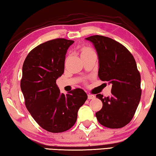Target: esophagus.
Here are the masks:
<instances>
[{
  "label": "esophagus",
  "mask_w": 156,
  "mask_h": 156,
  "mask_svg": "<svg viewBox=\"0 0 156 156\" xmlns=\"http://www.w3.org/2000/svg\"><path fill=\"white\" fill-rule=\"evenodd\" d=\"M94 98H95L94 95H92V94L88 95V99H89V100H91V99H94Z\"/></svg>",
  "instance_id": "esophagus-1"
}]
</instances>
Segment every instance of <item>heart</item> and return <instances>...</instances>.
Listing matches in <instances>:
<instances>
[{
    "instance_id": "heart-1",
    "label": "heart",
    "mask_w": 156,
    "mask_h": 156,
    "mask_svg": "<svg viewBox=\"0 0 156 156\" xmlns=\"http://www.w3.org/2000/svg\"><path fill=\"white\" fill-rule=\"evenodd\" d=\"M93 51L91 50L90 48H88V47H86V48H83L82 50V53L81 54H84V53H90V52H92Z\"/></svg>"
}]
</instances>
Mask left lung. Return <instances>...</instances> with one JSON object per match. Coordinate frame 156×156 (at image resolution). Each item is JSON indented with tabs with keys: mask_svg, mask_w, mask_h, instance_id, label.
<instances>
[{
	"mask_svg": "<svg viewBox=\"0 0 156 156\" xmlns=\"http://www.w3.org/2000/svg\"><path fill=\"white\" fill-rule=\"evenodd\" d=\"M93 43L98 57V76L112 84L111 95L96 97L103 108L96 113L104 127L118 129L130 122L141 96V75L132 53L123 45L110 38L94 35L86 38Z\"/></svg>",
	"mask_w": 156,
	"mask_h": 156,
	"instance_id": "obj_1",
	"label": "left lung"
}]
</instances>
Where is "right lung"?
Segmentation results:
<instances>
[{
	"mask_svg": "<svg viewBox=\"0 0 156 156\" xmlns=\"http://www.w3.org/2000/svg\"><path fill=\"white\" fill-rule=\"evenodd\" d=\"M74 41L55 39L32 49L22 66L20 87L28 111L41 127L52 133L68 130L87 99L82 89L60 94L56 80L64 73L65 55Z\"/></svg>",
	"mask_w": 156,
	"mask_h": 156,
	"instance_id": "right-lung-1",
	"label": "right lung"
}]
</instances>
